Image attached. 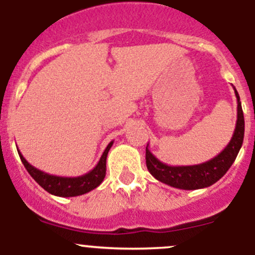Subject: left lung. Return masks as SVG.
<instances>
[{
    "label": "left lung",
    "mask_w": 255,
    "mask_h": 255,
    "mask_svg": "<svg viewBox=\"0 0 255 255\" xmlns=\"http://www.w3.org/2000/svg\"><path fill=\"white\" fill-rule=\"evenodd\" d=\"M234 93L237 97V123L236 129L228 144L223 150L212 158L211 160L194 165H168L160 162L154 154L145 148V164L150 174L159 182L170 187L184 190L201 189L218 182L231 168L241 150L244 139V116L242 110L241 98L236 87Z\"/></svg>",
    "instance_id": "obj_1"
}]
</instances>
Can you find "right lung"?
I'll list each match as a JSON object with an SVG mask.
<instances>
[{
    "label": "right lung",
    "mask_w": 255,
    "mask_h": 255,
    "mask_svg": "<svg viewBox=\"0 0 255 255\" xmlns=\"http://www.w3.org/2000/svg\"><path fill=\"white\" fill-rule=\"evenodd\" d=\"M112 144L113 140L108 143L105 152L101 155L100 160L92 170L83 175H78V177H61V175H53L43 172V170L29 164L26 158L22 155V153L18 149L17 150H18V155L27 172L44 190L53 196L67 198V197H77L88 193L103 182L106 177V160H107V154Z\"/></svg>",
    "instance_id": "1"
}]
</instances>
